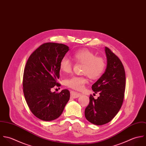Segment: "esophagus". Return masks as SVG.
Here are the masks:
<instances>
[{
    "instance_id": "esophagus-1",
    "label": "esophagus",
    "mask_w": 146,
    "mask_h": 146,
    "mask_svg": "<svg viewBox=\"0 0 146 146\" xmlns=\"http://www.w3.org/2000/svg\"><path fill=\"white\" fill-rule=\"evenodd\" d=\"M81 95V93L77 92L76 91H70V96L72 98H77L78 97H80Z\"/></svg>"
}]
</instances>
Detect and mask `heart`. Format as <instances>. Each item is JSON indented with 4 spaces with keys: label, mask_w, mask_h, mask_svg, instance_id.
<instances>
[{
    "label": "heart",
    "mask_w": 146,
    "mask_h": 146,
    "mask_svg": "<svg viewBox=\"0 0 146 146\" xmlns=\"http://www.w3.org/2000/svg\"><path fill=\"white\" fill-rule=\"evenodd\" d=\"M72 58L75 62L84 64L82 73L86 74L85 76H73L65 81L66 86L74 90H80L84 88L88 82L87 75L91 79H97L101 76L106 68L104 59L96 56L94 52L88 49H82L74 52L72 54ZM72 62L65 56L60 60L59 68L62 73L68 74L72 72Z\"/></svg>",
    "instance_id": "1"
}]
</instances>
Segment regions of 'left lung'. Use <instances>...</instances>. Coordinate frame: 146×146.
Listing matches in <instances>:
<instances>
[{"label":"left lung","instance_id":"8db88e82","mask_svg":"<svg viewBox=\"0 0 146 146\" xmlns=\"http://www.w3.org/2000/svg\"><path fill=\"white\" fill-rule=\"evenodd\" d=\"M107 65L104 73L92 85V90L100 96L96 99L91 95L85 111L86 118L91 123L102 125L111 121L119 111L124 98L126 77L119 58L105 47Z\"/></svg>","mask_w":146,"mask_h":146}]
</instances>
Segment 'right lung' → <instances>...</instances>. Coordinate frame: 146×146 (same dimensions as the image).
I'll list each match as a JSON object with an SVG mask.
<instances>
[{"label":"right lung","instance_id":"1","mask_svg":"<svg viewBox=\"0 0 146 146\" xmlns=\"http://www.w3.org/2000/svg\"><path fill=\"white\" fill-rule=\"evenodd\" d=\"M61 43H45L30 56L24 72L23 91L30 110L37 118L50 121L58 118L70 98L68 90L51 92L60 77V60L69 51Z\"/></svg>","mask_w":146,"mask_h":146}]
</instances>
